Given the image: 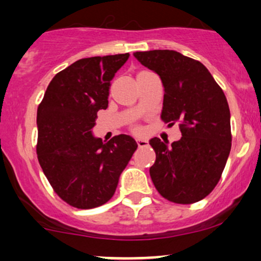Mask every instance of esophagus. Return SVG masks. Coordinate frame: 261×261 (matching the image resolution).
Returning a JSON list of instances; mask_svg holds the SVG:
<instances>
[{"mask_svg":"<svg viewBox=\"0 0 261 261\" xmlns=\"http://www.w3.org/2000/svg\"><path fill=\"white\" fill-rule=\"evenodd\" d=\"M137 144L139 147H144V146L148 145L147 139H137Z\"/></svg>","mask_w":261,"mask_h":261,"instance_id":"1","label":"esophagus"}]
</instances>
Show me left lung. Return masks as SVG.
<instances>
[{"label":"left lung","mask_w":261,"mask_h":261,"mask_svg":"<svg viewBox=\"0 0 261 261\" xmlns=\"http://www.w3.org/2000/svg\"><path fill=\"white\" fill-rule=\"evenodd\" d=\"M164 87L162 119L179 122L181 138L169 145L153 138L155 162L149 169L159 194L190 204L219 183L231 147L230 112L222 89L201 62L173 49L134 52Z\"/></svg>","instance_id":"1"}]
</instances>
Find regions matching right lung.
<instances>
[{
    "instance_id": "add662e5",
    "label": "right lung",
    "mask_w": 261,
    "mask_h": 261,
    "mask_svg": "<svg viewBox=\"0 0 261 261\" xmlns=\"http://www.w3.org/2000/svg\"><path fill=\"white\" fill-rule=\"evenodd\" d=\"M128 58L77 60L53 77L38 107L39 163L57 195L76 208L108 202L138 147L130 135L103 142L92 134L97 112L108 108L110 81Z\"/></svg>"
}]
</instances>
